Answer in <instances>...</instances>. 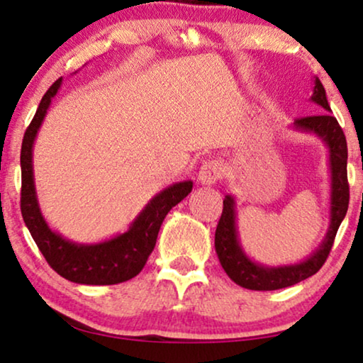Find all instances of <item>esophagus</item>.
<instances>
[{
  "mask_svg": "<svg viewBox=\"0 0 363 363\" xmlns=\"http://www.w3.org/2000/svg\"><path fill=\"white\" fill-rule=\"evenodd\" d=\"M223 177V165L218 160H206L200 168L198 173V180L203 185H213Z\"/></svg>",
  "mask_w": 363,
  "mask_h": 363,
  "instance_id": "obj_1",
  "label": "esophagus"
}]
</instances>
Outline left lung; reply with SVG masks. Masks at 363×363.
<instances>
[{"label": "left lung", "instance_id": "obj_1", "mask_svg": "<svg viewBox=\"0 0 363 363\" xmlns=\"http://www.w3.org/2000/svg\"><path fill=\"white\" fill-rule=\"evenodd\" d=\"M312 102L320 106L325 112L319 116H307L294 121V127L301 130L312 132L329 147L330 162V226L327 236L314 255H311L306 261L299 264L267 267L256 264L241 250L236 233V216H235V200L228 195L223 200V213L218 221L215 233L216 255L226 274L236 282L238 286L252 291H276L282 287L294 286L297 282L314 276L324 266L329 252L334 246V240L342 220L345 218L349 208V180H347V140L344 130L337 122V118L330 113V106L327 102L325 89L322 82L315 77L314 94Z\"/></svg>", "mask_w": 363, "mask_h": 363}]
</instances>
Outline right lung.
<instances>
[{
    "label": "right lung",
    "instance_id": "obj_1",
    "mask_svg": "<svg viewBox=\"0 0 363 363\" xmlns=\"http://www.w3.org/2000/svg\"><path fill=\"white\" fill-rule=\"evenodd\" d=\"M62 84L59 77L44 94L21 145V215L48 264L64 279L77 284L108 286L128 281L143 269L157 242L167 213L191 191L190 180L175 183L152 198L128 231L97 245H76L48 226L39 210L33 178V143L52 97Z\"/></svg>",
    "mask_w": 363,
    "mask_h": 363
}]
</instances>
